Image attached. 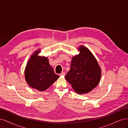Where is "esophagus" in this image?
Listing matches in <instances>:
<instances>
[{
  "mask_svg": "<svg viewBox=\"0 0 128 128\" xmlns=\"http://www.w3.org/2000/svg\"><path fill=\"white\" fill-rule=\"evenodd\" d=\"M65 74H65L64 72H62L60 75H62V76H64Z\"/></svg>",
  "mask_w": 128,
  "mask_h": 128,
  "instance_id": "esophagus-1",
  "label": "esophagus"
}]
</instances>
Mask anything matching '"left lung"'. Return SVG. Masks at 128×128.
<instances>
[{"mask_svg":"<svg viewBox=\"0 0 128 128\" xmlns=\"http://www.w3.org/2000/svg\"><path fill=\"white\" fill-rule=\"evenodd\" d=\"M78 51V54L72 58L70 69L65 78L77 94H82L98 86L102 70L95 56L86 47L80 45Z\"/></svg>","mask_w":128,"mask_h":128,"instance_id":"1","label":"left lung"}]
</instances>
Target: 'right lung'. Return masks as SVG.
Here are the masks:
<instances>
[{
  "mask_svg": "<svg viewBox=\"0 0 128 128\" xmlns=\"http://www.w3.org/2000/svg\"><path fill=\"white\" fill-rule=\"evenodd\" d=\"M39 48L31 56L24 70L26 82L32 88L42 92L48 89L59 78L54 73L47 57L38 54Z\"/></svg>",
  "mask_w": 128,
  "mask_h": 128,
  "instance_id": "1",
  "label": "right lung"
}]
</instances>
